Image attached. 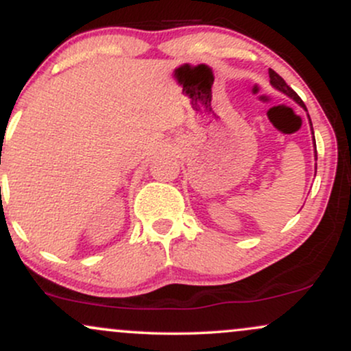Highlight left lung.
<instances>
[{"label":"left lung","instance_id":"obj_1","mask_svg":"<svg viewBox=\"0 0 351 351\" xmlns=\"http://www.w3.org/2000/svg\"><path fill=\"white\" fill-rule=\"evenodd\" d=\"M269 77H271V84L276 88H279L280 92H284L285 95H289V97H292L293 100H295L297 104H299V106H302L305 108V104L302 102V99L299 97V95H297V92L293 90L292 87H289L287 84H285V80L280 77L279 74H277L276 71H272V69H269ZM305 110H307V108H305ZM310 119V117H308ZM310 125H312V122H310ZM312 132H313V128H312ZM313 142H315V138H313ZM315 160H317V147H315ZM315 170H317V167H315Z\"/></svg>","mask_w":351,"mask_h":351}]
</instances>
